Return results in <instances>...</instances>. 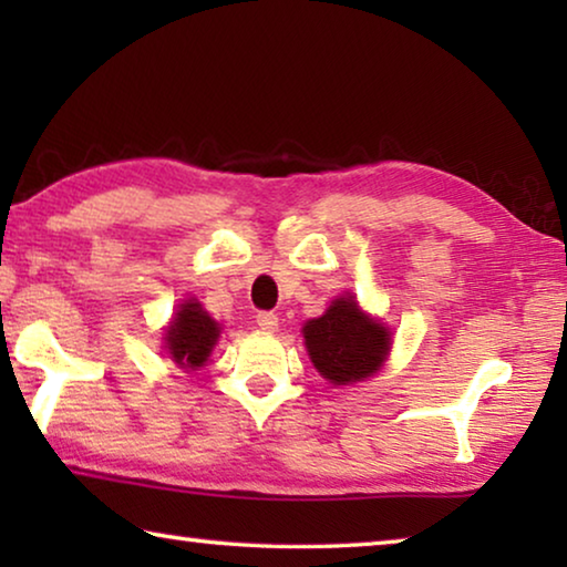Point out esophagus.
Instances as JSON below:
<instances>
[{
    "mask_svg": "<svg viewBox=\"0 0 567 567\" xmlns=\"http://www.w3.org/2000/svg\"><path fill=\"white\" fill-rule=\"evenodd\" d=\"M257 324H260L262 330H267V332H272V330H277V315L275 312H257Z\"/></svg>",
    "mask_w": 567,
    "mask_h": 567,
    "instance_id": "esophagus-1",
    "label": "esophagus"
}]
</instances>
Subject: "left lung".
<instances>
[{
    "label": "left lung",
    "mask_w": 567,
    "mask_h": 567,
    "mask_svg": "<svg viewBox=\"0 0 567 567\" xmlns=\"http://www.w3.org/2000/svg\"><path fill=\"white\" fill-rule=\"evenodd\" d=\"M307 352L332 385L360 382L380 370L390 350V332L364 315L354 297H340L330 310L302 328Z\"/></svg>",
    "instance_id": "8db88e82"
}]
</instances>
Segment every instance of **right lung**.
Wrapping results in <instances>:
<instances>
[{"label": "right lung", "mask_w": 567, "mask_h": 567, "mask_svg": "<svg viewBox=\"0 0 567 567\" xmlns=\"http://www.w3.org/2000/svg\"><path fill=\"white\" fill-rule=\"evenodd\" d=\"M219 338L217 322L199 307V302H185L167 328V350L179 368L197 370L207 362Z\"/></svg>", "instance_id": "1"}]
</instances>
